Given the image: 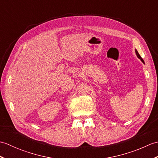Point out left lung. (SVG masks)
Wrapping results in <instances>:
<instances>
[{"label": "left lung", "instance_id": "obj_1", "mask_svg": "<svg viewBox=\"0 0 158 158\" xmlns=\"http://www.w3.org/2000/svg\"><path fill=\"white\" fill-rule=\"evenodd\" d=\"M135 52H136V56H137V57H138V58H139L140 60H141V61L145 64V62H144V60H143V58H141V57H140V56L139 55V52H137V50L136 49H135Z\"/></svg>", "mask_w": 158, "mask_h": 158}]
</instances>
